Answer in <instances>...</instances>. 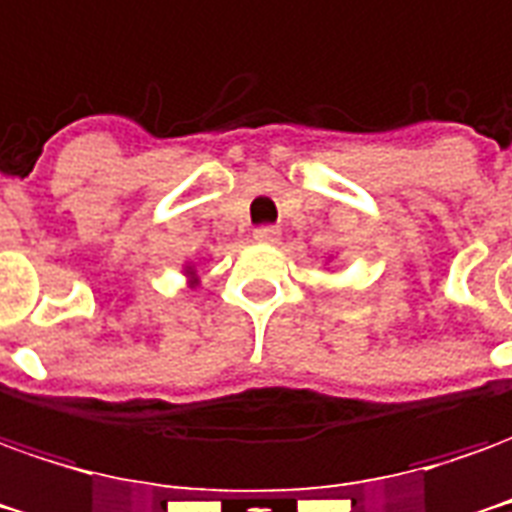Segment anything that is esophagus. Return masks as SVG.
Returning <instances> with one entry per match:
<instances>
[{"instance_id": "34e87169", "label": "esophagus", "mask_w": 512, "mask_h": 512, "mask_svg": "<svg viewBox=\"0 0 512 512\" xmlns=\"http://www.w3.org/2000/svg\"><path fill=\"white\" fill-rule=\"evenodd\" d=\"M252 238H255L257 244H277L280 241V230L277 227H257Z\"/></svg>"}]
</instances>
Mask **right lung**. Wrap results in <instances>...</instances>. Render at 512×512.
Masks as SVG:
<instances>
[{"label":"right lung","mask_w":512,"mask_h":512,"mask_svg":"<svg viewBox=\"0 0 512 512\" xmlns=\"http://www.w3.org/2000/svg\"><path fill=\"white\" fill-rule=\"evenodd\" d=\"M196 266H199V263H194V260H185V263H182V274H185V280H188V288H196V285H199V271H196Z\"/></svg>","instance_id":"add662e5"}]
</instances>
